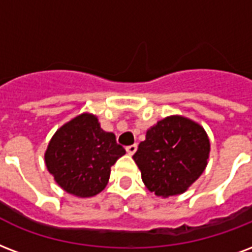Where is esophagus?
<instances>
[{
    "label": "esophagus",
    "mask_w": 252,
    "mask_h": 252,
    "mask_svg": "<svg viewBox=\"0 0 252 252\" xmlns=\"http://www.w3.org/2000/svg\"><path fill=\"white\" fill-rule=\"evenodd\" d=\"M126 151L128 155H130V156H132V155H134V152L137 151V145H136V144H133V145H129V147L126 148Z\"/></svg>",
    "instance_id": "1"
}]
</instances>
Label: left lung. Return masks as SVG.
Instances as JSON below:
<instances>
[{
  "label": "left lung",
  "instance_id": "1",
  "mask_svg": "<svg viewBox=\"0 0 252 252\" xmlns=\"http://www.w3.org/2000/svg\"><path fill=\"white\" fill-rule=\"evenodd\" d=\"M210 140L198 123L172 115L147 130L133 155L144 185L157 197L185 193L206 169Z\"/></svg>",
  "mask_w": 252,
  "mask_h": 252
}]
</instances>
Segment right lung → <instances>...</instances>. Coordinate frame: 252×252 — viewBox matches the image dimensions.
<instances>
[{"mask_svg":"<svg viewBox=\"0 0 252 252\" xmlns=\"http://www.w3.org/2000/svg\"><path fill=\"white\" fill-rule=\"evenodd\" d=\"M124 155L115 134L101 129L97 116L83 112L58 128L45 152V164L64 191L90 198L104 190L111 166Z\"/></svg>","mask_w":252,"mask_h":252,"instance_id":"1","label":"right lung"}]
</instances>
